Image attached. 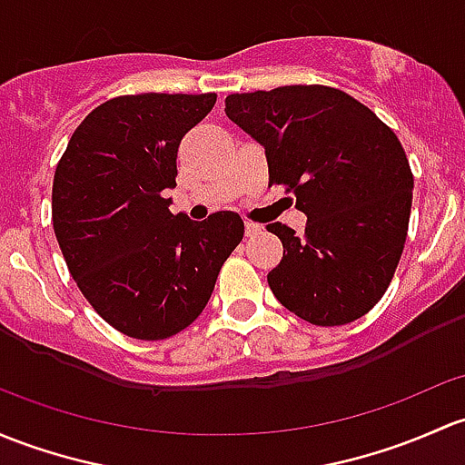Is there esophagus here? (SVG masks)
I'll use <instances>...</instances> for the list:
<instances>
[{
	"label": "esophagus",
	"instance_id": "34e87169",
	"mask_svg": "<svg viewBox=\"0 0 465 465\" xmlns=\"http://www.w3.org/2000/svg\"><path fill=\"white\" fill-rule=\"evenodd\" d=\"M258 232H261V224L245 223V233H247V236H253V233H258Z\"/></svg>",
	"mask_w": 465,
	"mask_h": 465
}]
</instances>
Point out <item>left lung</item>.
<instances>
[{
    "instance_id": "8db88e82",
    "label": "left lung",
    "mask_w": 465,
    "mask_h": 465,
    "mask_svg": "<svg viewBox=\"0 0 465 465\" xmlns=\"http://www.w3.org/2000/svg\"><path fill=\"white\" fill-rule=\"evenodd\" d=\"M224 114L265 146L270 180L307 216L305 238L267 224L282 261L273 296L312 325L368 314L392 281L408 236L414 178L399 138L348 93L321 84L233 93Z\"/></svg>"
}]
</instances>
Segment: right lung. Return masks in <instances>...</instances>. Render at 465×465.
I'll list each match as a JSON object with an SVG mask.
<instances>
[{
	"instance_id": "1",
	"label": "right lung",
	"mask_w": 465,
	"mask_h": 465,
	"mask_svg": "<svg viewBox=\"0 0 465 465\" xmlns=\"http://www.w3.org/2000/svg\"><path fill=\"white\" fill-rule=\"evenodd\" d=\"M216 93H143L104 102L68 140L53 178V229L93 310L140 341L178 334L203 314L245 223L169 212L180 140Z\"/></svg>"
}]
</instances>
